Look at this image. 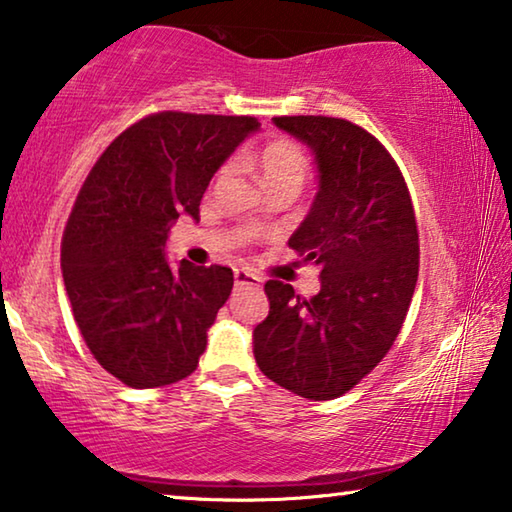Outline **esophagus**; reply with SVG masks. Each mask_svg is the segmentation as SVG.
Masks as SVG:
<instances>
[{
	"mask_svg": "<svg viewBox=\"0 0 512 512\" xmlns=\"http://www.w3.org/2000/svg\"><path fill=\"white\" fill-rule=\"evenodd\" d=\"M234 282H236V287H259L262 285V280H259L255 273L239 271V269L234 271Z\"/></svg>",
	"mask_w": 512,
	"mask_h": 512,
	"instance_id": "1",
	"label": "esophagus"
}]
</instances>
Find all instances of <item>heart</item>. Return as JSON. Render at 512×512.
I'll list each match as a JSON object with an SVG mask.
<instances>
[{
	"label": "heart",
	"instance_id": "1",
	"mask_svg": "<svg viewBox=\"0 0 512 512\" xmlns=\"http://www.w3.org/2000/svg\"><path fill=\"white\" fill-rule=\"evenodd\" d=\"M257 170L266 188L287 186L301 190L305 177H308V158L294 142L276 140L266 144L262 154L257 156ZM227 172H230V167H223L218 172V179H223Z\"/></svg>",
	"mask_w": 512,
	"mask_h": 512
}]
</instances>
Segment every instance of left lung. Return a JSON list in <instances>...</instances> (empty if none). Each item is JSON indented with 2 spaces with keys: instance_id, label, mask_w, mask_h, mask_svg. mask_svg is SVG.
Wrapping results in <instances>:
<instances>
[{
  "instance_id": "obj_1",
  "label": "left lung",
  "mask_w": 512,
  "mask_h": 512,
  "mask_svg": "<svg viewBox=\"0 0 512 512\" xmlns=\"http://www.w3.org/2000/svg\"><path fill=\"white\" fill-rule=\"evenodd\" d=\"M310 149L317 195L289 248L322 266V289L301 299L269 280V317L253 354L271 381L308 400H333L386 356L418 280L411 197L391 154L361 126L333 117H276Z\"/></svg>"
}]
</instances>
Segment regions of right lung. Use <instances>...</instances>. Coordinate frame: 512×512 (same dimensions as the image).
<instances>
[{"label":"right lung","instance_id":"1","mask_svg":"<svg viewBox=\"0 0 512 512\" xmlns=\"http://www.w3.org/2000/svg\"><path fill=\"white\" fill-rule=\"evenodd\" d=\"M255 117L158 112L98 158L68 218L61 273L89 352L131 388L174 384L197 368L234 273L181 259L165 243L181 213L197 220L213 174Z\"/></svg>","mask_w":512,"mask_h":512}]
</instances>
